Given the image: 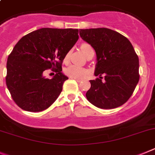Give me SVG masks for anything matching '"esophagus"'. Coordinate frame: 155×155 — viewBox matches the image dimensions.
Listing matches in <instances>:
<instances>
[{"instance_id":"obj_1","label":"esophagus","mask_w":155,"mask_h":155,"mask_svg":"<svg viewBox=\"0 0 155 155\" xmlns=\"http://www.w3.org/2000/svg\"><path fill=\"white\" fill-rule=\"evenodd\" d=\"M72 79H75V80H76V81H77L78 83H80V82H82L81 79H76V78H72Z\"/></svg>"}]
</instances>
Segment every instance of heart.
<instances>
[{"instance_id": "1", "label": "heart", "mask_w": 155, "mask_h": 155, "mask_svg": "<svg viewBox=\"0 0 155 155\" xmlns=\"http://www.w3.org/2000/svg\"><path fill=\"white\" fill-rule=\"evenodd\" d=\"M93 49L92 47L87 43H83L81 44V50L83 52V54H85L86 52H87L90 50ZM68 56H69V53H68L64 58V61H67L68 58ZM65 72L68 75V76L72 78H76V79H84V78L87 77L89 74V71L87 69L84 68H82V67H79L76 64H72L68 66V68L65 70Z\"/></svg>"}]
</instances>
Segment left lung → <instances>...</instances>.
Instances as JSON below:
<instances>
[{
    "label": "left lung",
    "instance_id": "1",
    "mask_svg": "<svg viewBox=\"0 0 155 155\" xmlns=\"http://www.w3.org/2000/svg\"><path fill=\"white\" fill-rule=\"evenodd\" d=\"M79 35L97 54L94 75L99 78L90 80L87 100L102 109L122 105L132 96L140 79L139 58L132 44L124 36L107 28L80 29Z\"/></svg>",
    "mask_w": 155,
    "mask_h": 155
}]
</instances>
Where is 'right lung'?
<instances>
[{
    "instance_id": "obj_1",
    "label": "right lung",
    "mask_w": 155,
    "mask_h": 155,
    "mask_svg": "<svg viewBox=\"0 0 155 155\" xmlns=\"http://www.w3.org/2000/svg\"><path fill=\"white\" fill-rule=\"evenodd\" d=\"M77 29L42 28L24 36L7 61L6 85L12 97L21 109L32 112L47 109L58 97L68 79L61 64L79 39ZM56 69L52 79L44 71Z\"/></svg>"
}]
</instances>
